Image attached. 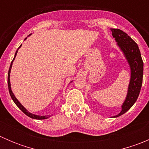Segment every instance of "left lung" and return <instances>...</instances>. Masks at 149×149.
Returning a JSON list of instances; mask_svg holds the SVG:
<instances>
[{"label":"left lung","instance_id":"obj_1","mask_svg":"<svg viewBox=\"0 0 149 149\" xmlns=\"http://www.w3.org/2000/svg\"><path fill=\"white\" fill-rule=\"evenodd\" d=\"M117 45L124 54L130 68V80L127 97L122 105V110L113 118L125 113L137 100L143 82V63L138 45L125 32L118 29H110Z\"/></svg>","mask_w":149,"mask_h":149}]
</instances>
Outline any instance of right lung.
Here are the masks:
<instances>
[{
	"label": "right lung",
	"mask_w": 149,
	"mask_h": 149,
	"mask_svg": "<svg viewBox=\"0 0 149 149\" xmlns=\"http://www.w3.org/2000/svg\"><path fill=\"white\" fill-rule=\"evenodd\" d=\"M29 35H31V34H29ZM26 38H25V40H26ZM22 47V45H21L20 46H19V47L18 48L17 50H16V53H15V56L14 58H13V61H12L11 63H10V68H9V70H8V90H9V93H10V97H11V99L13 100V101L14 102V103L16 104V106L18 107L19 108V109H21V110L22 111V112H24V113L25 114V115H27L28 117H29V118H33V119H36V120H44V119H47L48 118H49V115H45V116H41V115H34V114L31 113V112H29V111H27V109H26V108L24 107L23 106V105L20 102H19V100H17V99L16 98V97L14 96V94H13V93L12 92V90H11V88H10V70H11V67H12V64H13V61H14L15 58H16V54H17V52L18 50H19V48ZM72 81H70V83H71Z\"/></svg>",
	"instance_id": "1"
}]
</instances>
